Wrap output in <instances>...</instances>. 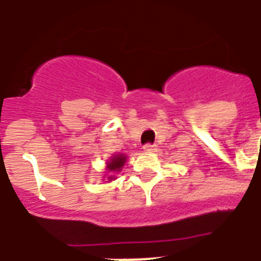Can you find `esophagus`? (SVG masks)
<instances>
[{"instance_id":"1","label":"esophagus","mask_w":261,"mask_h":261,"mask_svg":"<svg viewBox=\"0 0 261 261\" xmlns=\"http://www.w3.org/2000/svg\"><path fill=\"white\" fill-rule=\"evenodd\" d=\"M144 152H155L156 151V144H146L143 147Z\"/></svg>"}]
</instances>
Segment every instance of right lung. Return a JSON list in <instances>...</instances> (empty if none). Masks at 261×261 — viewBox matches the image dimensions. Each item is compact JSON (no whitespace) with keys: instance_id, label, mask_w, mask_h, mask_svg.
Returning a JSON list of instances; mask_svg holds the SVG:
<instances>
[{"instance_id":"right-lung-1","label":"right lung","mask_w":261,"mask_h":261,"mask_svg":"<svg viewBox=\"0 0 261 261\" xmlns=\"http://www.w3.org/2000/svg\"><path fill=\"white\" fill-rule=\"evenodd\" d=\"M127 162V155L126 154H113L110 159H107L106 162V174H107V181H113L117 179V175L123 170L124 164ZM105 180V178L102 179Z\"/></svg>"}]
</instances>
